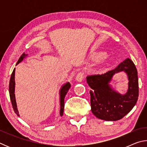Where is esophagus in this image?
Here are the masks:
<instances>
[{"instance_id":"obj_1","label":"esophagus","mask_w":147,"mask_h":147,"mask_svg":"<svg viewBox=\"0 0 147 147\" xmlns=\"http://www.w3.org/2000/svg\"><path fill=\"white\" fill-rule=\"evenodd\" d=\"M84 76H85L84 73H83V72H80V73L77 74V75L76 76V80L78 82H82L83 80Z\"/></svg>"}]
</instances>
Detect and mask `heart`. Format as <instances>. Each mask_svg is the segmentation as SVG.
<instances>
[{
    "instance_id": "b5f03b06",
    "label": "heart",
    "mask_w": 147,
    "mask_h": 147,
    "mask_svg": "<svg viewBox=\"0 0 147 147\" xmlns=\"http://www.w3.org/2000/svg\"><path fill=\"white\" fill-rule=\"evenodd\" d=\"M105 56L106 55L104 54H99V55L97 56V58H98V59H102L104 58V57H105Z\"/></svg>"
}]
</instances>
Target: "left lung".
Instances as JSON below:
<instances>
[{"label": "left lung", "instance_id": "left-lung-1", "mask_svg": "<svg viewBox=\"0 0 147 147\" xmlns=\"http://www.w3.org/2000/svg\"><path fill=\"white\" fill-rule=\"evenodd\" d=\"M121 71L127 74L129 80L128 91L125 95L114 91L109 85L114 74ZM86 80L91 89L89 91L91 111L98 119L118 121L130 112L138 101V71L130 58H126L112 70L101 74L89 75Z\"/></svg>", "mask_w": 147, "mask_h": 147}]
</instances>
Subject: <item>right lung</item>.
I'll use <instances>...</instances> for the list:
<instances>
[{"label": "right lung", "mask_w": 147, "mask_h": 147, "mask_svg": "<svg viewBox=\"0 0 147 147\" xmlns=\"http://www.w3.org/2000/svg\"><path fill=\"white\" fill-rule=\"evenodd\" d=\"M27 56V54L23 53L20 57L19 59L17 61V63L16 65L19 63L23 60V59ZM15 71L16 69H13L12 74L11 75L10 80H9V96H10L11 102L12 106H13V110L17 115L19 116V111L17 110V104L16 101V97H15V85H16V82H15ZM71 88V84L69 82H67L64 85L61 87V88L59 91V96H60V111H59V114L60 116H62L63 114V109H64V99L65 96L67 93L69 89Z\"/></svg>", "instance_id": "obj_1"}]
</instances>
